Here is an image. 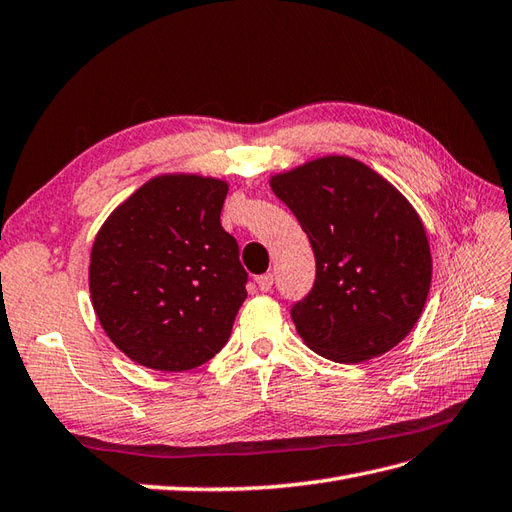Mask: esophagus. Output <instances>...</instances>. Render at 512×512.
<instances>
[{
	"instance_id": "1",
	"label": "esophagus",
	"mask_w": 512,
	"mask_h": 512,
	"mask_svg": "<svg viewBox=\"0 0 512 512\" xmlns=\"http://www.w3.org/2000/svg\"><path fill=\"white\" fill-rule=\"evenodd\" d=\"M255 283L261 292H268L272 288V283H275V275H272V272H266V275H259Z\"/></svg>"
}]
</instances>
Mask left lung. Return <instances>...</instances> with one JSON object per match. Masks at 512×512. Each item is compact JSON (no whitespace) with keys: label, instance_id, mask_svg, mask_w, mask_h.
<instances>
[{"label":"left lung","instance_id":"1","mask_svg":"<svg viewBox=\"0 0 512 512\" xmlns=\"http://www.w3.org/2000/svg\"><path fill=\"white\" fill-rule=\"evenodd\" d=\"M310 237L312 290L290 307L299 336L327 360L355 364L406 338L430 292L425 229L386 178L349 157H325L270 181Z\"/></svg>","mask_w":512,"mask_h":512}]
</instances>
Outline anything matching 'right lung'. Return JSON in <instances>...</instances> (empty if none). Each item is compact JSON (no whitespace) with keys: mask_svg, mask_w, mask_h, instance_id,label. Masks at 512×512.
Returning a JSON list of instances; mask_svg holds the SVG:
<instances>
[{"mask_svg":"<svg viewBox=\"0 0 512 512\" xmlns=\"http://www.w3.org/2000/svg\"><path fill=\"white\" fill-rule=\"evenodd\" d=\"M224 198L227 185L216 178H152L95 237L93 310L137 364L189 371L227 344L248 275L220 224Z\"/></svg>","mask_w":512,"mask_h":512,"instance_id":"add662e5","label":"right lung"}]
</instances>
